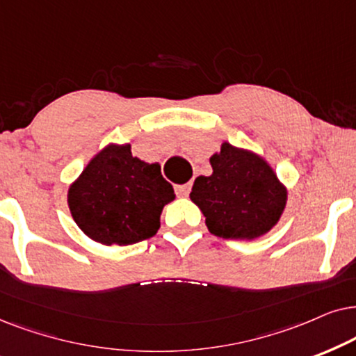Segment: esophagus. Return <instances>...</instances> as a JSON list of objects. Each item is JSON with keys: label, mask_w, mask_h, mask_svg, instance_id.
<instances>
[{"label": "esophagus", "mask_w": 356, "mask_h": 356, "mask_svg": "<svg viewBox=\"0 0 356 356\" xmlns=\"http://www.w3.org/2000/svg\"><path fill=\"white\" fill-rule=\"evenodd\" d=\"M191 184H182V186H175V193H177L179 197H187L188 193H191Z\"/></svg>", "instance_id": "34e87169"}]
</instances>
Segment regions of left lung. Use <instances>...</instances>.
<instances>
[{"label": "left lung", "instance_id": "obj_1", "mask_svg": "<svg viewBox=\"0 0 356 356\" xmlns=\"http://www.w3.org/2000/svg\"><path fill=\"white\" fill-rule=\"evenodd\" d=\"M211 175H198L191 200L208 231L222 239L252 241L267 234L286 205V187L262 156L227 141L210 158Z\"/></svg>", "mask_w": 356, "mask_h": 356}]
</instances>
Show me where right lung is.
I'll return each instance as SVG.
<instances>
[{
	"label": "right lung",
	"mask_w": 356,
	"mask_h": 356,
	"mask_svg": "<svg viewBox=\"0 0 356 356\" xmlns=\"http://www.w3.org/2000/svg\"><path fill=\"white\" fill-rule=\"evenodd\" d=\"M174 198L158 163L131 156L130 145H108L70 186L68 207L88 238L130 245L158 233L161 211Z\"/></svg>",
	"instance_id": "add662e5"
}]
</instances>
